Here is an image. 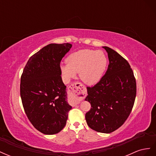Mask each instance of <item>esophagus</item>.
Returning a JSON list of instances; mask_svg holds the SVG:
<instances>
[{
    "instance_id": "34e87169",
    "label": "esophagus",
    "mask_w": 156,
    "mask_h": 156,
    "mask_svg": "<svg viewBox=\"0 0 156 156\" xmlns=\"http://www.w3.org/2000/svg\"><path fill=\"white\" fill-rule=\"evenodd\" d=\"M87 90L81 83L75 82L68 87V96L73 105L79 104L87 95Z\"/></svg>"
}]
</instances>
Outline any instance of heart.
Segmentation results:
<instances>
[{
	"instance_id": "heart-1",
	"label": "heart",
	"mask_w": 156,
	"mask_h": 156,
	"mask_svg": "<svg viewBox=\"0 0 156 156\" xmlns=\"http://www.w3.org/2000/svg\"><path fill=\"white\" fill-rule=\"evenodd\" d=\"M107 66V58L101 51L84 49L68 56L66 63L60 65L65 80L74 77L79 73L81 81L88 85L96 84L101 79Z\"/></svg>"
}]
</instances>
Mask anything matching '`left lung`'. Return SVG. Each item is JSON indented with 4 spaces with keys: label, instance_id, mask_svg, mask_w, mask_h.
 <instances>
[{
    "label": "left lung",
    "instance_id": "8db88e82",
    "mask_svg": "<svg viewBox=\"0 0 156 156\" xmlns=\"http://www.w3.org/2000/svg\"><path fill=\"white\" fill-rule=\"evenodd\" d=\"M109 64L105 74L93 87H87L85 100L91 108L85 115L93 130L109 133L124 124L133 108L136 93V80L128 62L108 47H103Z\"/></svg>",
    "mask_w": 156,
    "mask_h": 156
}]
</instances>
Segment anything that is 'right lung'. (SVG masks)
Segmentation results:
<instances>
[{
	"label": "right lung",
	"instance_id": "right-lung-1",
	"mask_svg": "<svg viewBox=\"0 0 156 156\" xmlns=\"http://www.w3.org/2000/svg\"><path fill=\"white\" fill-rule=\"evenodd\" d=\"M72 46L68 43L45 46L30 56L21 75L20 95L25 112L33 126L45 135L62 130L72 109L60 68Z\"/></svg>",
	"mask_w": 156,
	"mask_h": 156
}]
</instances>
